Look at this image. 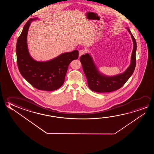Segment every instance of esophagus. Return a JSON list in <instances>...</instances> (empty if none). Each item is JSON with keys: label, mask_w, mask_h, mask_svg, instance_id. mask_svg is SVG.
Instances as JSON below:
<instances>
[{"label": "esophagus", "mask_w": 154, "mask_h": 154, "mask_svg": "<svg viewBox=\"0 0 154 154\" xmlns=\"http://www.w3.org/2000/svg\"><path fill=\"white\" fill-rule=\"evenodd\" d=\"M86 53L85 50H84V49H81L79 51V56H81L82 55H84V54H85V53Z\"/></svg>", "instance_id": "esophagus-1"}]
</instances>
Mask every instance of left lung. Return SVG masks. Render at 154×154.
<instances>
[{
    "label": "left lung",
    "instance_id": "8db88e82",
    "mask_svg": "<svg viewBox=\"0 0 154 154\" xmlns=\"http://www.w3.org/2000/svg\"><path fill=\"white\" fill-rule=\"evenodd\" d=\"M133 41L134 47L131 57V63L124 73L113 77H107L99 72L93 63L92 58L88 54L81 56L80 61L84 72L87 78L88 88L96 92L104 93L116 91L121 88L133 73L136 66V42L131 32L128 28Z\"/></svg>",
    "mask_w": 154,
    "mask_h": 154
}]
</instances>
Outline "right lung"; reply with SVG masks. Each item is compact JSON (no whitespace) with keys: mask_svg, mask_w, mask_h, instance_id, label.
<instances>
[{"mask_svg":"<svg viewBox=\"0 0 154 154\" xmlns=\"http://www.w3.org/2000/svg\"><path fill=\"white\" fill-rule=\"evenodd\" d=\"M31 19L24 26L16 46L19 70L23 77L40 90L54 91L63 85L69 64L78 57V51L63 53L47 62H37L30 57L27 45V35Z\"/></svg>","mask_w":154,"mask_h":154,"instance_id":"1","label":"right lung"}]
</instances>
